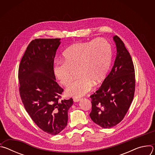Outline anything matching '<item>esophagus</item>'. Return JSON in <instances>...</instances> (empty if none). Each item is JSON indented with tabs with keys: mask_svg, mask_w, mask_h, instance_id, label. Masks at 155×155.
Segmentation results:
<instances>
[{
	"mask_svg": "<svg viewBox=\"0 0 155 155\" xmlns=\"http://www.w3.org/2000/svg\"><path fill=\"white\" fill-rule=\"evenodd\" d=\"M80 100H81V99H80V98H74V101L75 102H79Z\"/></svg>",
	"mask_w": 155,
	"mask_h": 155,
	"instance_id": "esophagus-1",
	"label": "esophagus"
}]
</instances>
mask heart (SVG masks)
Listing matches in <instances>:
<instances>
[{"label":"heart","mask_w":155,"mask_h":155,"mask_svg":"<svg viewBox=\"0 0 155 155\" xmlns=\"http://www.w3.org/2000/svg\"><path fill=\"white\" fill-rule=\"evenodd\" d=\"M112 58V47L104 38L73 44L63 53V61H56L53 72L59 83L66 86L72 80L74 71L78 78L66 90L69 96L79 97L89 92L93 84L103 80Z\"/></svg>","instance_id":"obj_1"}]
</instances>
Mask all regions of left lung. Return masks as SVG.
I'll use <instances>...</instances> for the list:
<instances>
[{
    "mask_svg": "<svg viewBox=\"0 0 155 155\" xmlns=\"http://www.w3.org/2000/svg\"><path fill=\"white\" fill-rule=\"evenodd\" d=\"M113 39L117 56L112 69L99 89L90 96V118L103 128H111L122 121L135 91V71L130 55L118 36Z\"/></svg>",
    "mask_w": 155,
    "mask_h": 155,
    "instance_id": "1",
    "label": "left lung"
}]
</instances>
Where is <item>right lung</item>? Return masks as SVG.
I'll list each match as a JSON object with an SVG mask.
<instances>
[{"instance_id": "add662e5", "label": "right lung", "mask_w": 155, "mask_h": 155, "mask_svg": "<svg viewBox=\"0 0 155 155\" xmlns=\"http://www.w3.org/2000/svg\"><path fill=\"white\" fill-rule=\"evenodd\" d=\"M61 38L32 40L21 59L19 70V93L27 112L41 130L51 135L68 124L73 99L59 101L63 89L56 81L54 59Z\"/></svg>"}]
</instances>
